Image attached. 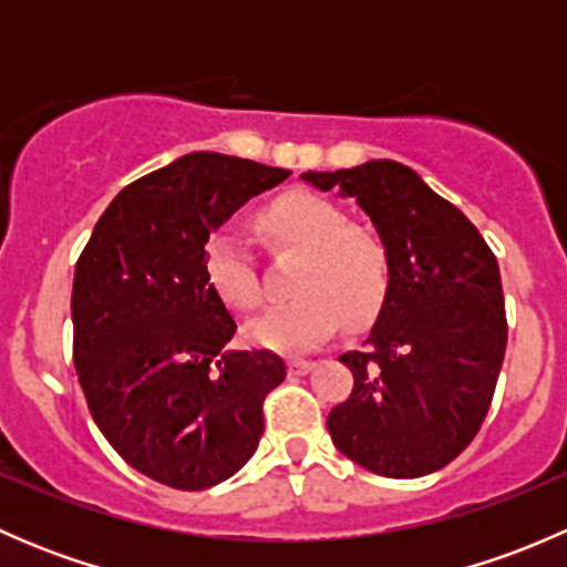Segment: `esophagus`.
I'll return each instance as SVG.
<instances>
[{
  "label": "esophagus",
  "instance_id": "1",
  "mask_svg": "<svg viewBox=\"0 0 567 567\" xmlns=\"http://www.w3.org/2000/svg\"><path fill=\"white\" fill-rule=\"evenodd\" d=\"M312 368H316V359H290V362H288V370L293 375L310 373Z\"/></svg>",
  "mask_w": 567,
  "mask_h": 567
}]
</instances>
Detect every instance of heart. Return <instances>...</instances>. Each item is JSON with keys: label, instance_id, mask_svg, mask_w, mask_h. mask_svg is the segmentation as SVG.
Masks as SVG:
<instances>
[{"label": "heart", "instance_id": "b5f03b06", "mask_svg": "<svg viewBox=\"0 0 567 567\" xmlns=\"http://www.w3.org/2000/svg\"><path fill=\"white\" fill-rule=\"evenodd\" d=\"M257 225L282 247L301 251L293 290L299 296L249 323V337L282 353L312 351L329 340L346 318L364 323L381 310L390 288V260L379 238L346 227V216L326 199L290 192L260 210ZM210 288L236 310H255L262 285L255 260L238 238L219 236L205 249Z\"/></svg>", "mask_w": 567, "mask_h": 567}]
</instances>
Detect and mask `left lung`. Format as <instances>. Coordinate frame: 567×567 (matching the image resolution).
Wrapping results in <instances>:
<instances>
[{
	"instance_id": "left-lung-1",
	"label": "left lung",
	"mask_w": 567,
	"mask_h": 567,
	"mask_svg": "<svg viewBox=\"0 0 567 567\" xmlns=\"http://www.w3.org/2000/svg\"><path fill=\"white\" fill-rule=\"evenodd\" d=\"M357 203L390 260V288L326 427L346 458L381 477H422L477 436L507 346L499 266L461 208L390 158L301 173Z\"/></svg>"
}]
</instances>
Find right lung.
I'll use <instances>...</instances> for the list:
<instances>
[{
	"mask_svg": "<svg viewBox=\"0 0 567 567\" xmlns=\"http://www.w3.org/2000/svg\"><path fill=\"white\" fill-rule=\"evenodd\" d=\"M290 173L188 153L109 203L76 262L73 364L90 414L128 466L203 491L233 477L285 381L271 351H236V320L205 277V244Z\"/></svg>",
	"mask_w": 567,
	"mask_h": 567,
	"instance_id": "1",
	"label": "right lung"
}]
</instances>
